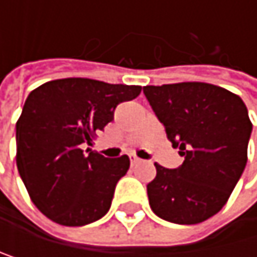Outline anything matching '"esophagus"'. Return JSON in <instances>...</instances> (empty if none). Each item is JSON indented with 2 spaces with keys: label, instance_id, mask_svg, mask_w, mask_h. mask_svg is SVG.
<instances>
[{
  "label": "esophagus",
  "instance_id": "34e87169",
  "mask_svg": "<svg viewBox=\"0 0 257 257\" xmlns=\"http://www.w3.org/2000/svg\"><path fill=\"white\" fill-rule=\"evenodd\" d=\"M128 158H130V162H132V165H136V164L141 161V159H139L136 155H133V153H130V155H128Z\"/></svg>",
  "mask_w": 257,
  "mask_h": 257
}]
</instances>
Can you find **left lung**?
<instances>
[{
  "instance_id": "1",
  "label": "left lung",
  "mask_w": 257,
  "mask_h": 257,
  "mask_svg": "<svg viewBox=\"0 0 257 257\" xmlns=\"http://www.w3.org/2000/svg\"><path fill=\"white\" fill-rule=\"evenodd\" d=\"M144 95L184 156L173 170L155 164L150 207L173 224L204 222L225 205L247 165L253 128L247 107L237 95L207 82L146 85Z\"/></svg>"
}]
</instances>
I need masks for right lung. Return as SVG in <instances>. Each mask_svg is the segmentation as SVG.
I'll return each mask as SVG.
<instances>
[{
    "mask_svg": "<svg viewBox=\"0 0 257 257\" xmlns=\"http://www.w3.org/2000/svg\"><path fill=\"white\" fill-rule=\"evenodd\" d=\"M139 93V85L88 78L55 79L30 92L17 122V167L32 202L49 219L81 227L108 211L130 159L84 149L113 121L116 105Z\"/></svg>",
    "mask_w": 257,
    "mask_h": 257,
    "instance_id": "obj_1",
    "label": "right lung"
}]
</instances>
